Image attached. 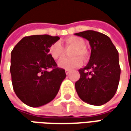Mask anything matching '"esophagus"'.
Listing matches in <instances>:
<instances>
[{
    "label": "esophagus",
    "instance_id": "1",
    "mask_svg": "<svg viewBox=\"0 0 131 131\" xmlns=\"http://www.w3.org/2000/svg\"><path fill=\"white\" fill-rule=\"evenodd\" d=\"M70 71H71L70 70H67V69H66V73L68 75V74H69V73H70Z\"/></svg>",
    "mask_w": 131,
    "mask_h": 131
}]
</instances>
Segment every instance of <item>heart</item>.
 I'll return each instance as SVG.
<instances>
[{"mask_svg":"<svg viewBox=\"0 0 131 131\" xmlns=\"http://www.w3.org/2000/svg\"><path fill=\"white\" fill-rule=\"evenodd\" d=\"M65 45L66 47H74L73 50L71 52V56H74L70 58H63L61 59L58 65L60 68L71 70L73 68H77L82 66V60L81 57L86 60L88 58V52L87 49H85L86 43L82 38H79L77 36H71L68 37L65 40ZM49 53L51 55V57L54 60H59L63 57L65 54V50L63 47L59 43L55 42L51 45L49 49ZM79 56L81 57H79Z\"/></svg>","mask_w":131,"mask_h":131,"instance_id":"obj_1","label":"heart"}]
</instances>
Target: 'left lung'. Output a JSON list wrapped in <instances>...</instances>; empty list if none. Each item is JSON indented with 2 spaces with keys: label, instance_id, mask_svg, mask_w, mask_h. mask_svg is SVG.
I'll return each mask as SVG.
<instances>
[{
  "label": "left lung",
  "instance_id": "obj_1",
  "mask_svg": "<svg viewBox=\"0 0 131 131\" xmlns=\"http://www.w3.org/2000/svg\"><path fill=\"white\" fill-rule=\"evenodd\" d=\"M86 38L91 47L88 65L79 70L80 78L75 83L77 94L86 103L101 106L117 92L120 77L118 51L107 36L94 30L75 33Z\"/></svg>",
  "mask_w": 131,
  "mask_h": 131
}]
</instances>
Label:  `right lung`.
Returning <instances> with one entry per match:
<instances>
[{
	"mask_svg": "<svg viewBox=\"0 0 131 131\" xmlns=\"http://www.w3.org/2000/svg\"><path fill=\"white\" fill-rule=\"evenodd\" d=\"M59 39L49 35L25 36L12 51L13 88L18 98L29 106L38 107L52 101L66 77L65 70L58 68L49 54L51 45Z\"/></svg>",
	"mask_w": 131,
	"mask_h": 131,
	"instance_id": "obj_1",
	"label": "right lung"
}]
</instances>
